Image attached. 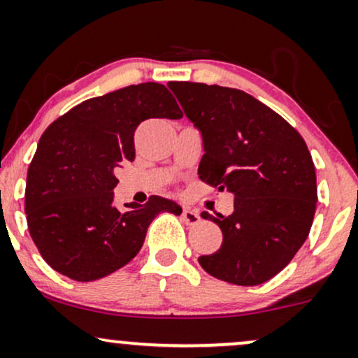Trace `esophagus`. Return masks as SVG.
<instances>
[{"mask_svg":"<svg viewBox=\"0 0 358 358\" xmlns=\"http://www.w3.org/2000/svg\"><path fill=\"white\" fill-rule=\"evenodd\" d=\"M182 218L187 224H196L200 221V213L192 210V208H183Z\"/></svg>","mask_w":358,"mask_h":358,"instance_id":"1","label":"esophagus"}]
</instances>
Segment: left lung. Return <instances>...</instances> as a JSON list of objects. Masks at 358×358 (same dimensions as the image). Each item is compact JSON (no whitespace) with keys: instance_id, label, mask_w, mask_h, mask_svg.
I'll use <instances>...</instances> for the list:
<instances>
[{"instance_id":"1","label":"left lung","mask_w":358,"mask_h":358,"mask_svg":"<svg viewBox=\"0 0 358 358\" xmlns=\"http://www.w3.org/2000/svg\"><path fill=\"white\" fill-rule=\"evenodd\" d=\"M169 87L201 132L200 178L234 194L229 216L201 213L220 226L223 243L198 262L229 284L266 282L301 250L314 220L317 182L304 138L239 89L200 83H169Z\"/></svg>"}]
</instances>
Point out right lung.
<instances>
[{"instance_id": "obj_1", "label": "right lung", "mask_w": 358, "mask_h": 358, "mask_svg": "<svg viewBox=\"0 0 358 358\" xmlns=\"http://www.w3.org/2000/svg\"><path fill=\"white\" fill-rule=\"evenodd\" d=\"M182 117L164 84L145 83L84 101L48 127L28 169L24 210L54 271L80 282L106 278L137 256L158 213L182 215L162 196L114 206L115 170L135 158L137 127Z\"/></svg>"}]
</instances>
